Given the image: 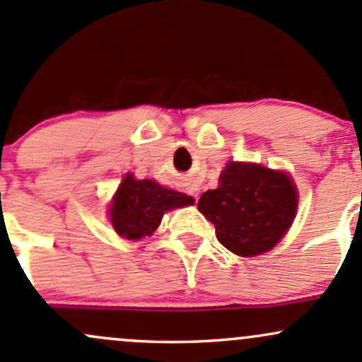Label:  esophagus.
<instances>
[{"label":"esophagus","mask_w":362,"mask_h":362,"mask_svg":"<svg viewBox=\"0 0 362 362\" xmlns=\"http://www.w3.org/2000/svg\"><path fill=\"white\" fill-rule=\"evenodd\" d=\"M182 188H185L186 192H188V194H192V197L197 198V188H194V186L192 185V182H189V181H185V182H182Z\"/></svg>","instance_id":"1"}]
</instances>
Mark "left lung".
Segmentation results:
<instances>
[{
	"instance_id": "obj_1",
	"label": "left lung",
	"mask_w": 362,
	"mask_h": 362,
	"mask_svg": "<svg viewBox=\"0 0 362 362\" xmlns=\"http://www.w3.org/2000/svg\"><path fill=\"white\" fill-rule=\"evenodd\" d=\"M222 246L238 257L267 253L286 235L298 210L289 174L250 162H229L218 186L198 200Z\"/></svg>"
}]
</instances>
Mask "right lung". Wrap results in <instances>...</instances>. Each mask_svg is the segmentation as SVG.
<instances>
[{"instance_id":"right-lung-1","label":"right lung","mask_w":362,"mask_h":362,"mask_svg":"<svg viewBox=\"0 0 362 362\" xmlns=\"http://www.w3.org/2000/svg\"><path fill=\"white\" fill-rule=\"evenodd\" d=\"M193 202L188 194L164 188L153 180H136L128 173L109 205V218L121 238L140 241L156 233L168 210L193 205Z\"/></svg>"}]
</instances>
